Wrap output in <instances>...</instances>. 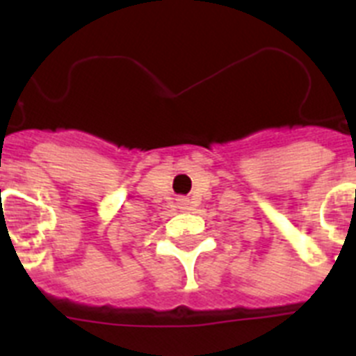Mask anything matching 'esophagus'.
<instances>
[{"mask_svg":"<svg viewBox=\"0 0 356 356\" xmlns=\"http://www.w3.org/2000/svg\"><path fill=\"white\" fill-rule=\"evenodd\" d=\"M181 201V209H187L188 207V200L187 197H185V200H180Z\"/></svg>","mask_w":356,"mask_h":356,"instance_id":"34e87169","label":"esophagus"}]
</instances>
